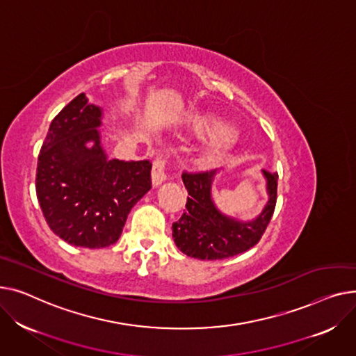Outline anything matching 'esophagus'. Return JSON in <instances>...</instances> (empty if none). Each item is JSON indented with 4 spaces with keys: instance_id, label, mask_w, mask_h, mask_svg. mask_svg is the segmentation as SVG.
I'll return each instance as SVG.
<instances>
[{
    "instance_id": "1",
    "label": "esophagus",
    "mask_w": 356,
    "mask_h": 356,
    "mask_svg": "<svg viewBox=\"0 0 356 356\" xmlns=\"http://www.w3.org/2000/svg\"><path fill=\"white\" fill-rule=\"evenodd\" d=\"M151 178H152V185H154V186L161 185V184L166 179V175H165V161H163L162 158H158V159L154 162Z\"/></svg>"
}]
</instances>
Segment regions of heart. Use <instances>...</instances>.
<instances>
[{"label": "heart", "mask_w": 356, "mask_h": 356, "mask_svg": "<svg viewBox=\"0 0 356 356\" xmlns=\"http://www.w3.org/2000/svg\"><path fill=\"white\" fill-rule=\"evenodd\" d=\"M193 128L198 134H207L213 131L211 143L204 154L207 163H216L225 151H228L237 140L236 131L224 122L216 120L211 116H195L191 120Z\"/></svg>", "instance_id": "b5f03b06"}]
</instances>
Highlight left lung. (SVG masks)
Listing matches in <instances>:
<instances>
[{
    "mask_svg": "<svg viewBox=\"0 0 356 356\" xmlns=\"http://www.w3.org/2000/svg\"><path fill=\"white\" fill-rule=\"evenodd\" d=\"M218 170L182 174L190 197L186 211L172 224L177 247L188 257L222 260L241 254L259 243L273 216L277 198V172L261 170L266 179L267 202L254 220H238L224 214L213 198V185Z\"/></svg>",
    "mask_w": 356,
    "mask_h": 356,
    "instance_id": "left-lung-1",
    "label": "left lung"
}]
</instances>
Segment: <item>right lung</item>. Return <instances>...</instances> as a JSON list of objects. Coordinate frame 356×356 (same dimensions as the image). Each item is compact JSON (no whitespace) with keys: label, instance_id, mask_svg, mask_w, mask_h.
Instances as JSON below:
<instances>
[{"label":"right lung","instance_id":"right-lung-1","mask_svg":"<svg viewBox=\"0 0 356 356\" xmlns=\"http://www.w3.org/2000/svg\"><path fill=\"white\" fill-rule=\"evenodd\" d=\"M103 109L85 93L51 120L38 155L35 193L51 232L76 247L115 244L134 205L151 190L149 161L109 159Z\"/></svg>","mask_w":356,"mask_h":356}]
</instances>
